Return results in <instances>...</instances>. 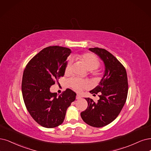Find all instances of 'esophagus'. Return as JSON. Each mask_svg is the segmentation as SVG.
<instances>
[{
    "instance_id": "34e87169",
    "label": "esophagus",
    "mask_w": 151,
    "mask_h": 151,
    "mask_svg": "<svg viewBox=\"0 0 151 151\" xmlns=\"http://www.w3.org/2000/svg\"><path fill=\"white\" fill-rule=\"evenodd\" d=\"M81 98V96L80 95V94H76V99H80Z\"/></svg>"
}]
</instances>
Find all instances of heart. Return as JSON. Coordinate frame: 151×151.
<instances>
[{
  "label": "heart",
  "instance_id": "1",
  "mask_svg": "<svg viewBox=\"0 0 151 151\" xmlns=\"http://www.w3.org/2000/svg\"><path fill=\"white\" fill-rule=\"evenodd\" d=\"M74 57L85 65L86 68L90 70V73L92 76H98L99 75V71L97 70L100 63L99 59L95 55L92 53H83L77 54L74 56ZM72 62L71 60H68L65 66V72L66 74H68L71 67ZM69 85L72 88L73 90L77 92H80L83 89L88 87V83L85 80H82L77 78H71L69 81Z\"/></svg>",
  "mask_w": 151,
  "mask_h": 151
}]
</instances>
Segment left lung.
<instances>
[{"instance_id":"1","label":"left lung","mask_w":151,"mask_h":151,"mask_svg":"<svg viewBox=\"0 0 151 151\" xmlns=\"http://www.w3.org/2000/svg\"><path fill=\"white\" fill-rule=\"evenodd\" d=\"M104 61L105 73L99 84L90 92L93 96L99 94L95 103L90 98L86 110L81 113L82 119L93 127H101L113 122L119 114L126 103L128 83L124 66L114 55L104 48H91Z\"/></svg>"}]
</instances>
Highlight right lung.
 Instances as JSON below:
<instances>
[{"instance_id": "1", "label": "right lung", "mask_w": 151, "mask_h": 151, "mask_svg": "<svg viewBox=\"0 0 151 151\" xmlns=\"http://www.w3.org/2000/svg\"><path fill=\"white\" fill-rule=\"evenodd\" d=\"M70 48L50 46L43 48L28 63L24 71L22 92L26 108L38 124L53 128L64 121L67 108L76 94L70 89L57 96L50 88L65 75Z\"/></svg>"}]
</instances>
